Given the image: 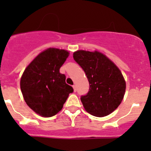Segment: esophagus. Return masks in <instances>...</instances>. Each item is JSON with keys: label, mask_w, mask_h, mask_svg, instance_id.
<instances>
[{"label": "esophagus", "mask_w": 151, "mask_h": 151, "mask_svg": "<svg viewBox=\"0 0 151 151\" xmlns=\"http://www.w3.org/2000/svg\"><path fill=\"white\" fill-rule=\"evenodd\" d=\"M73 89H74V91H75V92L76 91H77V88H76V85H73Z\"/></svg>", "instance_id": "obj_1"}]
</instances>
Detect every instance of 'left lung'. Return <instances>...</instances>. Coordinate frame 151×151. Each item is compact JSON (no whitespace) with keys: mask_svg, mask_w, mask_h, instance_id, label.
Instances as JSON below:
<instances>
[{"mask_svg":"<svg viewBox=\"0 0 151 151\" xmlns=\"http://www.w3.org/2000/svg\"><path fill=\"white\" fill-rule=\"evenodd\" d=\"M73 59L86 74L89 91L81 96L85 110L97 117L113 113L123 99L125 82L119 68L100 52L78 50Z\"/></svg>","mask_w":151,"mask_h":151,"instance_id":"8db88e82","label":"left lung"}]
</instances>
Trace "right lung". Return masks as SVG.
Returning a JSON list of instances; mask_svg holds the SVG:
<instances>
[{"instance_id":"1","label":"right lung","mask_w":151,"mask_h":151,"mask_svg":"<svg viewBox=\"0 0 151 151\" xmlns=\"http://www.w3.org/2000/svg\"><path fill=\"white\" fill-rule=\"evenodd\" d=\"M69 52L49 48L41 52L25 69L20 88L28 106L45 117L56 115L62 110L72 86L66 83V76L60 73Z\"/></svg>"}]
</instances>
